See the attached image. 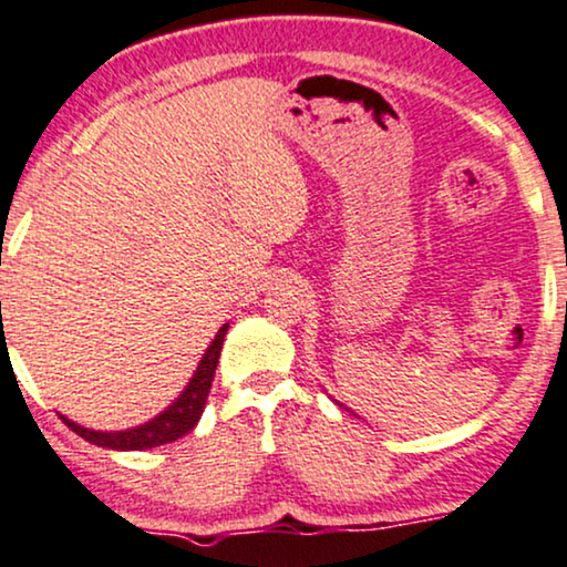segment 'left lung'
Here are the masks:
<instances>
[{"instance_id":"8db88e82","label":"left lung","mask_w":567,"mask_h":567,"mask_svg":"<svg viewBox=\"0 0 567 567\" xmlns=\"http://www.w3.org/2000/svg\"><path fill=\"white\" fill-rule=\"evenodd\" d=\"M333 402H337V400H333ZM339 404H341V402H339ZM341 408H344V404H341Z\"/></svg>"}]
</instances>
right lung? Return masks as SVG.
<instances>
[{
  "instance_id": "obj_1",
  "label": "right lung",
  "mask_w": 567,
  "mask_h": 567,
  "mask_svg": "<svg viewBox=\"0 0 567 567\" xmlns=\"http://www.w3.org/2000/svg\"><path fill=\"white\" fill-rule=\"evenodd\" d=\"M226 331H228V323H223L220 331L215 333V339L209 341L205 354H202L199 365L194 370L192 379H188L184 391H181L176 400L167 404L163 412H157L152 421L134 425V429H123V431H94V429H86V425L70 421L65 415H62V421L79 433V436L86 439V442L96 446H107V450H121V452L152 450V446L176 442V439L186 436V433L199 423L202 412H205V402H207L209 386H213L215 368H218Z\"/></svg>"
}]
</instances>
